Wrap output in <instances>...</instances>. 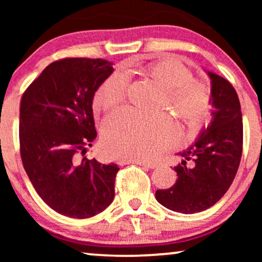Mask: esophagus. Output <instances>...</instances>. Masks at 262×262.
<instances>
[{
  "instance_id": "esophagus-1",
  "label": "esophagus",
  "mask_w": 262,
  "mask_h": 262,
  "mask_svg": "<svg viewBox=\"0 0 262 262\" xmlns=\"http://www.w3.org/2000/svg\"><path fill=\"white\" fill-rule=\"evenodd\" d=\"M120 166H124V164H130V163H134V164H139V166H144V167H148V168H155L156 164L155 163H150V162H146V161H142V160H120L119 162Z\"/></svg>"
}]
</instances>
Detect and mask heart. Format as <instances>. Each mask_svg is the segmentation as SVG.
Masks as SVG:
<instances>
[{
    "mask_svg": "<svg viewBox=\"0 0 262 262\" xmlns=\"http://www.w3.org/2000/svg\"><path fill=\"white\" fill-rule=\"evenodd\" d=\"M143 76L162 89L160 107H169L186 121L191 130L199 128L211 106L210 89L193 80L192 71L178 60L164 58L138 68ZM127 80L121 73L106 77L94 95L98 110L113 111L126 99ZM178 130L164 114L146 117L121 110L103 124L102 143L108 155L116 159L150 160L178 141Z\"/></svg>",
    "mask_w": 262,
    "mask_h": 262,
    "instance_id": "heart-1",
    "label": "heart"
}]
</instances>
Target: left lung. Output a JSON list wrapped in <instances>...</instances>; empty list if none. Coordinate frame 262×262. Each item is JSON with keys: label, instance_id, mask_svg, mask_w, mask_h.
I'll use <instances>...</instances> for the list:
<instances>
[{"label": "left lung", "instance_id": "left-lung-1", "mask_svg": "<svg viewBox=\"0 0 262 262\" xmlns=\"http://www.w3.org/2000/svg\"><path fill=\"white\" fill-rule=\"evenodd\" d=\"M212 83L213 119L174 167L178 180L157 189L156 199L175 212L191 214L214 205L234 181L243 146L241 105L235 88L222 76L207 73Z\"/></svg>", "mask_w": 262, "mask_h": 262}]
</instances>
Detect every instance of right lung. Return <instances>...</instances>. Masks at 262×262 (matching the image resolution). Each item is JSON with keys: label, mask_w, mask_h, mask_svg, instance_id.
Instances as JSON below:
<instances>
[{"label": "right lung", "mask_w": 262, "mask_h": 262, "mask_svg": "<svg viewBox=\"0 0 262 262\" xmlns=\"http://www.w3.org/2000/svg\"><path fill=\"white\" fill-rule=\"evenodd\" d=\"M112 73L107 60L63 58L46 67L21 98L24 168L39 196L67 217H93L114 198L117 164L84 157L96 138L93 96Z\"/></svg>", "instance_id": "1"}]
</instances>
